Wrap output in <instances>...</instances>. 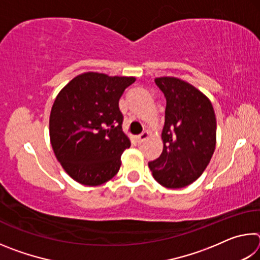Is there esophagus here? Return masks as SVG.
Here are the masks:
<instances>
[{
    "label": "esophagus",
    "mask_w": 260,
    "mask_h": 260,
    "mask_svg": "<svg viewBox=\"0 0 260 260\" xmlns=\"http://www.w3.org/2000/svg\"><path fill=\"white\" fill-rule=\"evenodd\" d=\"M148 136H149V133L147 131H144L140 135L136 136V141H138V143H143L144 141L148 139Z\"/></svg>",
    "instance_id": "34e87169"
}]
</instances>
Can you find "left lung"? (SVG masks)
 Masks as SVG:
<instances>
[{"mask_svg": "<svg viewBox=\"0 0 260 260\" xmlns=\"http://www.w3.org/2000/svg\"><path fill=\"white\" fill-rule=\"evenodd\" d=\"M155 82L166 99L164 148L148 165L161 186L183 188L201 177L214 152V110L202 91L181 79L161 77Z\"/></svg>", "mask_w": 260, "mask_h": 260, "instance_id": "1", "label": "left lung"}]
</instances>
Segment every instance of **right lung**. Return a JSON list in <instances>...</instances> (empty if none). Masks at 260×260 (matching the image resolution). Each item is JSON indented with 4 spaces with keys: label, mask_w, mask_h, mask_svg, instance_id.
<instances>
[{
    "label": "right lung",
    "mask_w": 260,
    "mask_h": 260,
    "mask_svg": "<svg viewBox=\"0 0 260 260\" xmlns=\"http://www.w3.org/2000/svg\"><path fill=\"white\" fill-rule=\"evenodd\" d=\"M134 77L86 72L59 91L51 108L52 150L70 177L100 186L118 173L121 153L131 147L122 132L119 100Z\"/></svg>",
    "instance_id": "right-lung-1"
}]
</instances>
